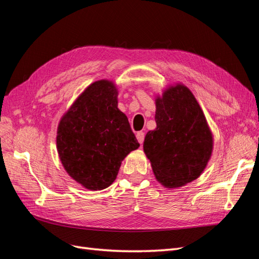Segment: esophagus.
Masks as SVG:
<instances>
[{"instance_id":"34e87169","label":"esophagus","mask_w":259,"mask_h":259,"mask_svg":"<svg viewBox=\"0 0 259 259\" xmlns=\"http://www.w3.org/2000/svg\"><path fill=\"white\" fill-rule=\"evenodd\" d=\"M136 137H137L138 143H139L140 145H143L144 140H145V133H144V132H138L137 134H136Z\"/></svg>"}]
</instances>
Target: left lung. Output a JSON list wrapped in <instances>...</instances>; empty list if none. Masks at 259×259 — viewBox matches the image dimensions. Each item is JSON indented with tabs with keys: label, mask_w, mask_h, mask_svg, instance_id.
I'll list each match as a JSON object with an SVG mask.
<instances>
[{
	"label": "left lung",
	"mask_w": 259,
	"mask_h": 259,
	"mask_svg": "<svg viewBox=\"0 0 259 259\" xmlns=\"http://www.w3.org/2000/svg\"><path fill=\"white\" fill-rule=\"evenodd\" d=\"M155 106L156 128L147 133L144 150L160 183L182 187L205 168L213 137L198 101L186 86L168 89Z\"/></svg>",
	"instance_id": "left-lung-1"
}]
</instances>
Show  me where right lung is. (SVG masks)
Instances as JSON below:
<instances>
[{
	"label": "right lung",
	"instance_id": "add662e5",
	"mask_svg": "<svg viewBox=\"0 0 259 259\" xmlns=\"http://www.w3.org/2000/svg\"><path fill=\"white\" fill-rule=\"evenodd\" d=\"M116 97L113 83H93L59 123L57 149L62 165L90 190L110 186L123 159L139 147L126 115L117 109Z\"/></svg>",
	"mask_w": 259,
	"mask_h": 259
}]
</instances>
